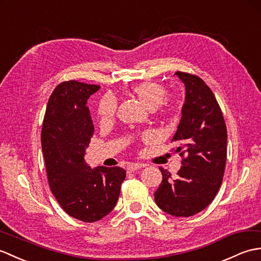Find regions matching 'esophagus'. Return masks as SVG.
Here are the masks:
<instances>
[{"mask_svg":"<svg viewBox=\"0 0 261 261\" xmlns=\"http://www.w3.org/2000/svg\"><path fill=\"white\" fill-rule=\"evenodd\" d=\"M144 166H145V165L141 164V163H130L128 166H127V171L132 173V172H135L137 170L142 169V167H144Z\"/></svg>","mask_w":261,"mask_h":261,"instance_id":"1","label":"esophagus"}]
</instances>
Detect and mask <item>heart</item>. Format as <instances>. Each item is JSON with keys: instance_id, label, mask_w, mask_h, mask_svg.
I'll return each mask as SVG.
<instances>
[{"instance_id": "b5f03b06", "label": "heart", "mask_w": 261, "mask_h": 261, "mask_svg": "<svg viewBox=\"0 0 261 261\" xmlns=\"http://www.w3.org/2000/svg\"><path fill=\"white\" fill-rule=\"evenodd\" d=\"M132 92L140 101L148 109H159L162 116H170L173 113V107L166 101L167 91L163 85L154 80H145L132 87ZM116 112V100L112 96H105L98 105V116L100 121L106 123L111 120Z\"/></svg>"}]
</instances>
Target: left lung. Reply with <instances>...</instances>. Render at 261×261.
Listing matches in <instances>:
<instances>
[{
	"label": "left lung",
	"mask_w": 261,
	"mask_h": 261,
	"mask_svg": "<svg viewBox=\"0 0 261 261\" xmlns=\"http://www.w3.org/2000/svg\"><path fill=\"white\" fill-rule=\"evenodd\" d=\"M185 86L182 117L172 142L182 156L175 178L160 169L162 183L154 193L156 204L174 217H191L213 201L221 187L227 161V127L212 90L195 74L177 71Z\"/></svg>",
	"instance_id": "8db88e82"
}]
</instances>
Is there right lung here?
Segmentation results:
<instances>
[{
	"label": "right lung",
	"instance_id": "right-lung-1",
	"mask_svg": "<svg viewBox=\"0 0 261 261\" xmlns=\"http://www.w3.org/2000/svg\"><path fill=\"white\" fill-rule=\"evenodd\" d=\"M100 86L69 80L52 92L41 130V146L52 194L70 217L95 222L111 212L126 177L121 167L91 169L85 150L94 135L87 100Z\"/></svg>",
	"mask_w": 261,
	"mask_h": 261
}]
</instances>
